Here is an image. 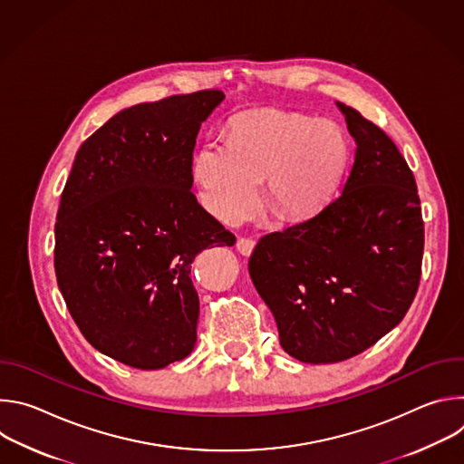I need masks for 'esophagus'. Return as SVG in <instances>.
<instances>
[{"label":"esophagus","mask_w":464,"mask_h":464,"mask_svg":"<svg viewBox=\"0 0 464 464\" xmlns=\"http://www.w3.org/2000/svg\"><path fill=\"white\" fill-rule=\"evenodd\" d=\"M253 247H255V240H253V238L242 237V238L237 240V249H238V253H242V255H246V256L251 255Z\"/></svg>","instance_id":"obj_1"}]
</instances>
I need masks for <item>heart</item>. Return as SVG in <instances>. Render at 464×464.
Returning a JSON list of instances; mask_svg holds the SVG:
<instances>
[{
	"label": "heart",
	"mask_w": 464,
	"mask_h": 464,
	"mask_svg": "<svg viewBox=\"0 0 464 464\" xmlns=\"http://www.w3.org/2000/svg\"><path fill=\"white\" fill-rule=\"evenodd\" d=\"M349 150L338 124L281 110L235 117L227 143L206 141L190 163L200 204L217 220L238 224L260 200L286 220L321 211L334 196Z\"/></svg>",
	"instance_id": "obj_1"
}]
</instances>
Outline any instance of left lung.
<instances>
[{
  "label": "left lung",
  "mask_w": 464,
  "mask_h": 464,
  "mask_svg": "<svg viewBox=\"0 0 464 464\" xmlns=\"http://www.w3.org/2000/svg\"><path fill=\"white\" fill-rule=\"evenodd\" d=\"M345 115L356 154L343 192L315 217L264 235L251 281L281 347L304 363H336L374 345L411 306L424 251L413 172L383 130Z\"/></svg>",
  "instance_id": "obj_1"
}]
</instances>
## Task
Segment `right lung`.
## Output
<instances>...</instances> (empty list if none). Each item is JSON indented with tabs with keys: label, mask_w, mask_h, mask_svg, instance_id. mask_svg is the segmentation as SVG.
I'll list each match as a JSON object with an SVG mask.
<instances>
[{
	"label": "right lung",
	"mask_w": 464,
	"mask_h": 464,
	"mask_svg": "<svg viewBox=\"0 0 464 464\" xmlns=\"http://www.w3.org/2000/svg\"><path fill=\"white\" fill-rule=\"evenodd\" d=\"M218 90L172 95L115 113L75 156L54 226V272L82 336L136 369H163L196 343L200 301L190 264L233 246L192 188L202 122Z\"/></svg>",
	"instance_id": "obj_1"
}]
</instances>
